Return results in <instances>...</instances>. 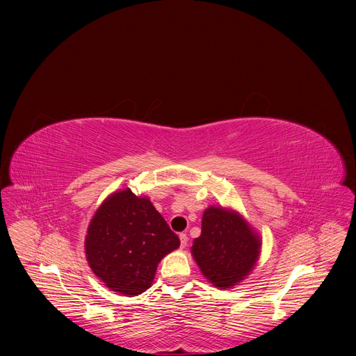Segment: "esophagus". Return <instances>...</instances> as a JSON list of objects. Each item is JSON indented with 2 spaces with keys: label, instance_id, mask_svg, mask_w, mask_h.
<instances>
[{
  "label": "esophagus",
  "instance_id": "esophagus-1",
  "mask_svg": "<svg viewBox=\"0 0 356 356\" xmlns=\"http://www.w3.org/2000/svg\"><path fill=\"white\" fill-rule=\"evenodd\" d=\"M179 238H180L181 248H184L186 245H188V235H186V234H180V235H179Z\"/></svg>",
  "mask_w": 356,
  "mask_h": 356
}]
</instances>
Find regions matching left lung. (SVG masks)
Segmentation results:
<instances>
[{
  "label": "left lung",
  "mask_w": 356,
  "mask_h": 356,
  "mask_svg": "<svg viewBox=\"0 0 356 356\" xmlns=\"http://www.w3.org/2000/svg\"><path fill=\"white\" fill-rule=\"evenodd\" d=\"M259 234L238 211L209 207L191 252L203 277L218 289H232L254 271L261 255Z\"/></svg>",
  "instance_id": "obj_1"
}]
</instances>
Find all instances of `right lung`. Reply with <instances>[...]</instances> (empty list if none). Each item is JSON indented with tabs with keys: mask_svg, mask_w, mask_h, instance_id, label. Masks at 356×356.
I'll return each mask as SVG.
<instances>
[{
	"mask_svg": "<svg viewBox=\"0 0 356 356\" xmlns=\"http://www.w3.org/2000/svg\"><path fill=\"white\" fill-rule=\"evenodd\" d=\"M179 247V236L148 196L129 188L112 192L101 203L85 236L93 274L111 291L128 297L152 287L160 261Z\"/></svg>",
	"mask_w": 356,
	"mask_h": 356,
	"instance_id": "right-lung-1",
	"label": "right lung"
}]
</instances>
